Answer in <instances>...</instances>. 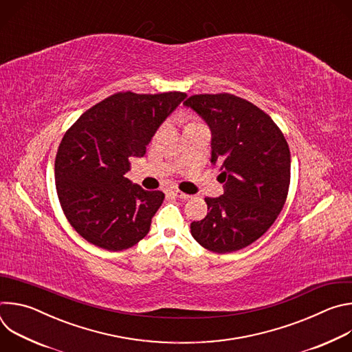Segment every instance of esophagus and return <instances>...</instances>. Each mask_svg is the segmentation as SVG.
Returning a JSON list of instances; mask_svg holds the SVG:
<instances>
[{"instance_id": "1", "label": "esophagus", "mask_w": 352, "mask_h": 352, "mask_svg": "<svg viewBox=\"0 0 352 352\" xmlns=\"http://www.w3.org/2000/svg\"><path fill=\"white\" fill-rule=\"evenodd\" d=\"M171 193H173L175 197H179V199H189V197H190V195H188V193H184V192H181V190H178V189L173 190Z\"/></svg>"}]
</instances>
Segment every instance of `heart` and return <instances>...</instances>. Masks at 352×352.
Here are the masks:
<instances>
[{"mask_svg":"<svg viewBox=\"0 0 352 352\" xmlns=\"http://www.w3.org/2000/svg\"><path fill=\"white\" fill-rule=\"evenodd\" d=\"M192 124H199V121H196V120H193V118H192V120L188 122V125H192Z\"/></svg>","mask_w":352,"mask_h":352,"instance_id":"obj_1","label":"heart"}]
</instances>
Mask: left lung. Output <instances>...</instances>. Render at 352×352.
Returning <instances> with one entry per match:
<instances>
[{"instance_id":"8db88e82","label":"left lung","mask_w":352,"mask_h":352,"mask_svg":"<svg viewBox=\"0 0 352 352\" xmlns=\"http://www.w3.org/2000/svg\"><path fill=\"white\" fill-rule=\"evenodd\" d=\"M184 104L210 126L212 163L224 182L220 197L205 199L208 216L190 224V234L212 252L239 250L270 228L285 204L288 143L269 114L235 94H193Z\"/></svg>"}]
</instances>
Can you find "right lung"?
<instances>
[{
    "label": "right lung",
    "instance_id": "obj_1",
    "mask_svg": "<svg viewBox=\"0 0 352 352\" xmlns=\"http://www.w3.org/2000/svg\"><path fill=\"white\" fill-rule=\"evenodd\" d=\"M185 97L184 91H118L65 132L56 156V188L67 220L87 242L124 250L146 236L164 193L144 190L124 174Z\"/></svg>",
    "mask_w": 352,
    "mask_h": 352
}]
</instances>
